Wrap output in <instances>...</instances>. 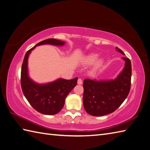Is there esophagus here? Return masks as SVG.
Instances as JSON below:
<instances>
[{
  "label": "esophagus",
  "mask_w": 150,
  "mask_h": 150,
  "mask_svg": "<svg viewBox=\"0 0 150 150\" xmlns=\"http://www.w3.org/2000/svg\"><path fill=\"white\" fill-rule=\"evenodd\" d=\"M77 83H78V84H79V85H81V84H82V81L81 79H78Z\"/></svg>",
  "instance_id": "esophagus-1"
}]
</instances>
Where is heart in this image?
I'll list each match as a JSON object with an SVG mask.
<instances>
[{
  "label": "heart",
  "instance_id": "1",
  "mask_svg": "<svg viewBox=\"0 0 150 150\" xmlns=\"http://www.w3.org/2000/svg\"><path fill=\"white\" fill-rule=\"evenodd\" d=\"M98 55L97 53H90L84 57L82 59V62L85 65H91L94 63V66L95 68H98L103 65L104 60L102 58H98Z\"/></svg>",
  "mask_w": 150,
  "mask_h": 150
}]
</instances>
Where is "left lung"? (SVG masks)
Instances as JSON below:
<instances>
[{"label":"left lung","instance_id":"1","mask_svg":"<svg viewBox=\"0 0 150 150\" xmlns=\"http://www.w3.org/2000/svg\"><path fill=\"white\" fill-rule=\"evenodd\" d=\"M116 50L125 55L122 50ZM123 70L114 80L84 81L83 104L86 111L93 116H103L113 113L128 97L131 88L132 64L128 58Z\"/></svg>","mask_w":150,"mask_h":150}]
</instances>
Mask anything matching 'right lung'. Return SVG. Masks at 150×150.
Masks as SVG:
<instances>
[{
    "instance_id": "1",
    "label": "right lung",
    "mask_w": 150,
    "mask_h": 150,
    "mask_svg": "<svg viewBox=\"0 0 150 150\" xmlns=\"http://www.w3.org/2000/svg\"><path fill=\"white\" fill-rule=\"evenodd\" d=\"M65 42L55 39H48L39 42L28 50L24 56L21 68V83L22 92L30 105L36 111L44 115H55L62 110L65 99L77 84V77L66 80L59 79L49 83L37 84L28 75V60L31 51L37 46L51 44L63 46Z\"/></svg>"
}]
</instances>
